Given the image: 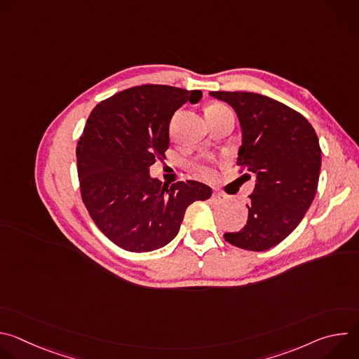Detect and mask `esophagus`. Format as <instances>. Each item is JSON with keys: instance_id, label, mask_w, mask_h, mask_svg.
I'll list each match as a JSON object with an SVG mask.
<instances>
[{"instance_id": "34e87169", "label": "esophagus", "mask_w": 359, "mask_h": 359, "mask_svg": "<svg viewBox=\"0 0 359 359\" xmlns=\"http://www.w3.org/2000/svg\"><path fill=\"white\" fill-rule=\"evenodd\" d=\"M212 200H213V203H216V204H219V203H224V201L227 200V196H226V194H223V193H220V191H213V194H212Z\"/></svg>"}]
</instances>
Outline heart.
<instances>
[{"label":"heart","mask_w":359,"mask_h":359,"mask_svg":"<svg viewBox=\"0 0 359 359\" xmlns=\"http://www.w3.org/2000/svg\"><path fill=\"white\" fill-rule=\"evenodd\" d=\"M227 112H231L227 107L222 105V104H215V105H210L206 111V116L208 118H212V116H216V115H222V114H227ZM170 133H173L175 130V119L170 122ZM196 170L198 172L200 176H203L204 179H212L213 177V169L210 165L204 163V162H200V163H196Z\"/></svg>","instance_id":"1"}]
</instances>
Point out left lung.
Masks as SVG:
<instances>
[{"instance_id": "1", "label": "left lung", "mask_w": 359, "mask_h": 359, "mask_svg": "<svg viewBox=\"0 0 359 359\" xmlns=\"http://www.w3.org/2000/svg\"><path fill=\"white\" fill-rule=\"evenodd\" d=\"M230 104L240 121V173L255 175L247 224L226 233L227 243L264 251L281 243L310 209L318 187L321 147L311 123L299 112L254 92H210Z\"/></svg>"}]
</instances>
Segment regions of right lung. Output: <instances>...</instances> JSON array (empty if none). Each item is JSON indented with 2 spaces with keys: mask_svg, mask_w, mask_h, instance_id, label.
<instances>
[{
  "mask_svg": "<svg viewBox=\"0 0 359 359\" xmlns=\"http://www.w3.org/2000/svg\"><path fill=\"white\" fill-rule=\"evenodd\" d=\"M201 90L140 85L99 102L78 140L81 197L96 227L132 252L158 250L179 233L186 209L212 189L196 180L162 184L149 168L163 161L176 109Z\"/></svg>",
  "mask_w": 359,
  "mask_h": 359,
  "instance_id": "1",
  "label": "right lung"
}]
</instances>
